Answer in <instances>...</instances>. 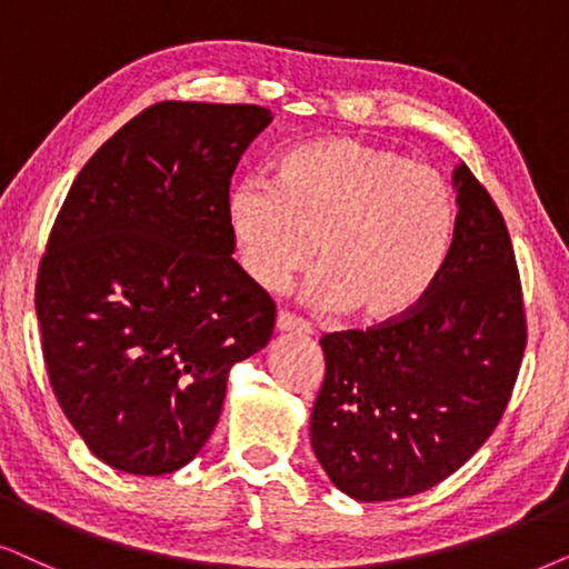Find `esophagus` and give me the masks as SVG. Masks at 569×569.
<instances>
[{
  "label": "esophagus",
  "mask_w": 569,
  "mask_h": 569,
  "mask_svg": "<svg viewBox=\"0 0 569 569\" xmlns=\"http://www.w3.org/2000/svg\"><path fill=\"white\" fill-rule=\"evenodd\" d=\"M276 332H280V336H309L312 328L305 320H299V317L280 312L276 317Z\"/></svg>",
  "instance_id": "obj_1"
}]
</instances>
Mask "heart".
<instances>
[{"instance_id":"1","label":"heart","mask_w":569,"mask_h":569,"mask_svg":"<svg viewBox=\"0 0 569 569\" xmlns=\"http://www.w3.org/2000/svg\"><path fill=\"white\" fill-rule=\"evenodd\" d=\"M226 221L244 272L278 289L312 260L315 307L361 325L413 312L437 283L456 237V197L439 171L363 140H317L280 161L278 184L247 179Z\"/></svg>"}]
</instances>
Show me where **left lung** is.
I'll list each match as a JSON object with an SVG mask.
<instances>
[{
    "mask_svg": "<svg viewBox=\"0 0 569 569\" xmlns=\"http://www.w3.org/2000/svg\"><path fill=\"white\" fill-rule=\"evenodd\" d=\"M456 237L427 299L380 328L328 332L315 456L359 502L413 497L456 473L502 419L526 351L505 218L471 169L452 173Z\"/></svg>",
    "mask_w": 569,
    "mask_h": 569,
    "instance_id": "8db88e82",
    "label": "left lung"
}]
</instances>
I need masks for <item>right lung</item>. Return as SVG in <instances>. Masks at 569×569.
Returning <instances> with one entry per match:
<instances>
[{
  "label": "right lung",
  "mask_w": 569,
  "mask_h": 569,
  "mask_svg": "<svg viewBox=\"0 0 569 569\" xmlns=\"http://www.w3.org/2000/svg\"><path fill=\"white\" fill-rule=\"evenodd\" d=\"M262 106L163 101L82 166L38 268L54 396L98 460L187 466L221 416L233 363L268 346L276 305L233 260L226 221Z\"/></svg>",
  "instance_id": "add662e5"
}]
</instances>
